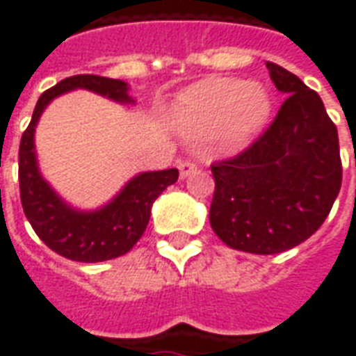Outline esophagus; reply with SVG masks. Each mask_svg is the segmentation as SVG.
I'll list each match as a JSON object with an SVG mask.
<instances>
[{"instance_id": "esophagus-1", "label": "esophagus", "mask_w": 356, "mask_h": 356, "mask_svg": "<svg viewBox=\"0 0 356 356\" xmlns=\"http://www.w3.org/2000/svg\"><path fill=\"white\" fill-rule=\"evenodd\" d=\"M196 163L193 162V160H183V162H179V173H181V179L188 177L191 173H194L196 171Z\"/></svg>"}]
</instances>
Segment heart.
<instances>
[{"instance_id": "1", "label": "heart", "mask_w": 356, "mask_h": 356, "mask_svg": "<svg viewBox=\"0 0 356 356\" xmlns=\"http://www.w3.org/2000/svg\"><path fill=\"white\" fill-rule=\"evenodd\" d=\"M273 101L259 83L216 78L194 86L179 101L175 118L193 139L213 140L219 150L244 148L267 125Z\"/></svg>"}]
</instances>
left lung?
<instances>
[{"mask_svg": "<svg viewBox=\"0 0 356 356\" xmlns=\"http://www.w3.org/2000/svg\"><path fill=\"white\" fill-rule=\"evenodd\" d=\"M286 101L267 131L234 158L216 162L211 229L248 254H280L321 229L341 188L339 139L316 91L267 63Z\"/></svg>", "mask_w": 356, "mask_h": 356, "instance_id": "8db88e82", "label": "left lung"}]
</instances>
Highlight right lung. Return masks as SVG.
<instances>
[{
  "instance_id": "1",
  "label": "right lung",
  "mask_w": 356,
  "mask_h": 356,
  "mask_svg": "<svg viewBox=\"0 0 356 356\" xmlns=\"http://www.w3.org/2000/svg\"><path fill=\"white\" fill-rule=\"evenodd\" d=\"M74 89H89L122 104L133 102L125 81L102 78L95 74L66 78L58 81L55 88L42 93L30 125L20 139V202L35 234L55 254L72 261L99 263L127 254L137 244V240L147 229L152 204L168 186L177 181L179 171L171 168L139 173L106 206L93 211H81L68 206L40 173L34 131L45 106L55 97Z\"/></svg>"
}]
</instances>
